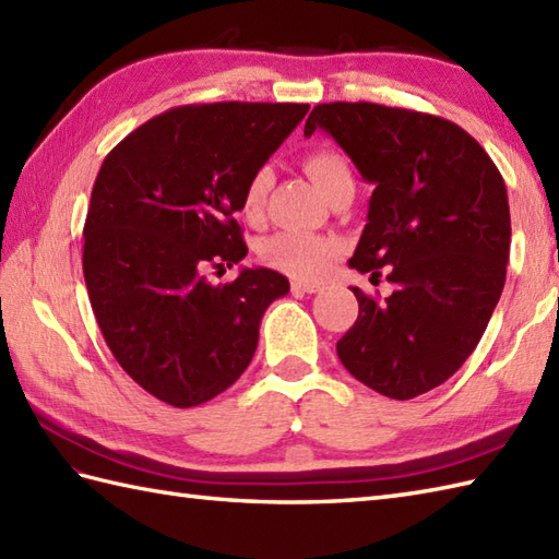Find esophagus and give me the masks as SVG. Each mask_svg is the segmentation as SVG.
<instances>
[{
	"mask_svg": "<svg viewBox=\"0 0 559 559\" xmlns=\"http://www.w3.org/2000/svg\"><path fill=\"white\" fill-rule=\"evenodd\" d=\"M290 290H293L295 295L317 293V290H322V283H312V281H293V283H290Z\"/></svg>",
	"mask_w": 559,
	"mask_h": 559,
	"instance_id": "esophagus-1",
	"label": "esophagus"
}]
</instances>
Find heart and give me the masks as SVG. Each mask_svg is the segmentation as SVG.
Listing matches in <instances>:
<instances>
[{
    "instance_id": "obj_1",
    "label": "heart",
    "mask_w": 559,
    "mask_h": 559,
    "mask_svg": "<svg viewBox=\"0 0 559 559\" xmlns=\"http://www.w3.org/2000/svg\"><path fill=\"white\" fill-rule=\"evenodd\" d=\"M302 170L314 182L324 199L338 194L341 189L353 187V170L343 153L336 148H314L302 158ZM269 189V173L257 170L249 177L242 192V213L254 218L264 206ZM338 245L334 240L305 233H278L269 237L261 247L266 264L295 278H319L334 264Z\"/></svg>"
}]
</instances>
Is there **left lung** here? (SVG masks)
<instances>
[{
	"label": "left lung",
	"instance_id": "left-lung-1",
	"mask_svg": "<svg viewBox=\"0 0 559 559\" xmlns=\"http://www.w3.org/2000/svg\"><path fill=\"white\" fill-rule=\"evenodd\" d=\"M324 129L374 185L350 266L394 283L379 300L353 288L358 319L336 343L343 367L377 394L408 401L476 350L507 276V187L485 148L444 117L377 103H322Z\"/></svg>",
	"mask_w": 559,
	"mask_h": 559
}]
</instances>
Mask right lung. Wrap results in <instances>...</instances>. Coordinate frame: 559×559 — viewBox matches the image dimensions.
Returning <instances> with one entry per match:
<instances>
[{
    "mask_svg": "<svg viewBox=\"0 0 559 559\" xmlns=\"http://www.w3.org/2000/svg\"><path fill=\"white\" fill-rule=\"evenodd\" d=\"M307 103L182 105L108 156L83 225V278L115 360L175 408L206 403L252 362L266 307L290 290L271 269L211 286L247 254L242 192Z\"/></svg>",
    "mask_w": 559,
    "mask_h": 559,
    "instance_id": "add662e5",
    "label": "right lung"
}]
</instances>
